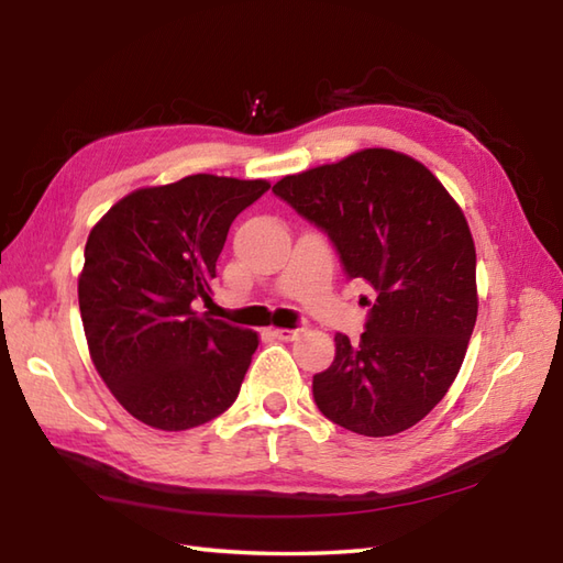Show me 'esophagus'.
Returning a JSON list of instances; mask_svg holds the SVG:
<instances>
[{"label":"esophagus","mask_w":563,"mask_h":563,"mask_svg":"<svg viewBox=\"0 0 563 563\" xmlns=\"http://www.w3.org/2000/svg\"><path fill=\"white\" fill-rule=\"evenodd\" d=\"M302 329H275L273 336L280 339V341H295L297 336H300Z\"/></svg>","instance_id":"esophagus-1"}]
</instances>
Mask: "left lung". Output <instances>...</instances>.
I'll list each match as a JSON object with an SVG mask.
<instances>
[{"label": "left lung", "mask_w": 563, "mask_h": 563, "mask_svg": "<svg viewBox=\"0 0 563 563\" xmlns=\"http://www.w3.org/2000/svg\"><path fill=\"white\" fill-rule=\"evenodd\" d=\"M273 194L377 292L361 341L336 333V357L314 375L319 411L367 438L416 426L457 377L479 312L462 208L421 162L385 147L283 176Z\"/></svg>", "instance_id": "1"}]
</instances>
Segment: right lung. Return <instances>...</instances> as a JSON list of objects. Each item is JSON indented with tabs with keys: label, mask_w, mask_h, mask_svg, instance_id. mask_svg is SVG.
Segmentation results:
<instances>
[{
	"label": "right lung",
	"mask_w": 563,
	"mask_h": 563,
	"mask_svg": "<svg viewBox=\"0 0 563 563\" xmlns=\"http://www.w3.org/2000/svg\"><path fill=\"white\" fill-rule=\"evenodd\" d=\"M266 178L194 174L137 188L93 224L79 312L97 373L123 409L157 430H188L230 409L258 336L208 312L230 224Z\"/></svg>",
	"instance_id": "add662e5"
}]
</instances>
